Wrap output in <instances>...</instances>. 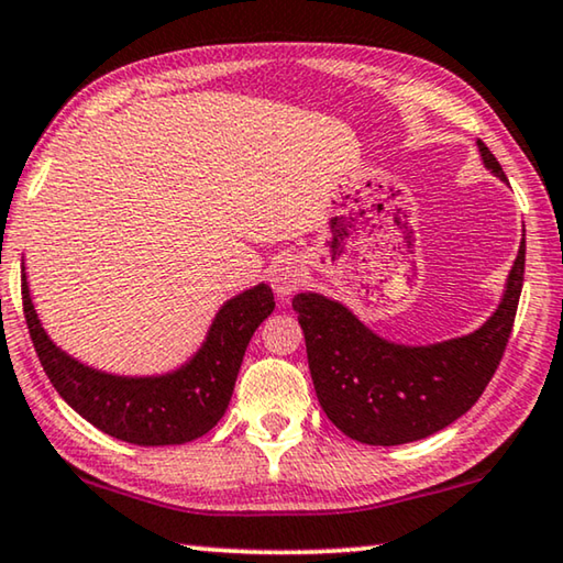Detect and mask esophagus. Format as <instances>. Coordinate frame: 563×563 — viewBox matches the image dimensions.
<instances>
[{
	"label": "esophagus",
	"mask_w": 563,
	"mask_h": 563,
	"mask_svg": "<svg viewBox=\"0 0 563 563\" xmlns=\"http://www.w3.org/2000/svg\"><path fill=\"white\" fill-rule=\"evenodd\" d=\"M302 280H306V267H302L298 257H278L271 267V285L280 298L292 296V292L300 288Z\"/></svg>",
	"instance_id": "obj_1"
}]
</instances>
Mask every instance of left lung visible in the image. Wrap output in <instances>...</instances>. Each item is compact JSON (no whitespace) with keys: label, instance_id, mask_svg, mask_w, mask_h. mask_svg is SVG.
Listing matches in <instances>:
<instances>
[{"label":"left lung","instance_id":"1","mask_svg":"<svg viewBox=\"0 0 563 563\" xmlns=\"http://www.w3.org/2000/svg\"><path fill=\"white\" fill-rule=\"evenodd\" d=\"M486 169L506 180L498 159L476 142ZM526 263L521 240L501 302L474 333L441 343H394L343 302L298 292L292 310L306 335L310 376L325 416L347 439L368 445L421 441L451 426L484 394L511 335Z\"/></svg>","mask_w":563,"mask_h":563}]
</instances>
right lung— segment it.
<instances>
[{
	"mask_svg": "<svg viewBox=\"0 0 563 563\" xmlns=\"http://www.w3.org/2000/svg\"><path fill=\"white\" fill-rule=\"evenodd\" d=\"M22 300L34 351L57 394L102 433L135 445H180L218 426L250 338L275 308L271 285L257 283L222 302L202 345L180 368L159 376H114L73 358L52 341L34 310L26 273Z\"/></svg>",
	"mask_w": 563,
	"mask_h": 563,
	"instance_id": "obj_1",
	"label": "right lung"
}]
</instances>
